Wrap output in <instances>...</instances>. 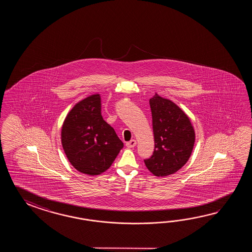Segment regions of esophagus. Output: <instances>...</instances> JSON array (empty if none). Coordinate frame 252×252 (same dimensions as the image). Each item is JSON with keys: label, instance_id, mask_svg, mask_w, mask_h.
Here are the masks:
<instances>
[{"label": "esophagus", "instance_id": "esophagus-1", "mask_svg": "<svg viewBox=\"0 0 252 252\" xmlns=\"http://www.w3.org/2000/svg\"><path fill=\"white\" fill-rule=\"evenodd\" d=\"M137 144V142H136V140L135 139H131V140H129L128 141L127 143H126V146L128 147V149H131V148H134L135 146Z\"/></svg>", "mask_w": 252, "mask_h": 252}]
</instances>
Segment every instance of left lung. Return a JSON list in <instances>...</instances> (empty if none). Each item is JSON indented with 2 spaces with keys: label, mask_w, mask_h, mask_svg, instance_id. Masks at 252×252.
Returning <instances> with one entry per match:
<instances>
[{
  "label": "left lung",
  "mask_w": 252,
  "mask_h": 252,
  "mask_svg": "<svg viewBox=\"0 0 252 252\" xmlns=\"http://www.w3.org/2000/svg\"><path fill=\"white\" fill-rule=\"evenodd\" d=\"M155 150L144 163L151 174L164 177L187 164L193 151L195 132L188 114L157 93L150 98Z\"/></svg>",
  "instance_id": "8db88e82"
}]
</instances>
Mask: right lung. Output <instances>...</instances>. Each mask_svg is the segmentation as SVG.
<instances>
[{
	"mask_svg": "<svg viewBox=\"0 0 252 252\" xmlns=\"http://www.w3.org/2000/svg\"><path fill=\"white\" fill-rule=\"evenodd\" d=\"M101 96L92 94L75 103L61 128V143L77 171L97 176L112 166L124 143L102 119Z\"/></svg>",
	"mask_w": 252,
	"mask_h": 252,
	"instance_id": "1",
	"label": "right lung"
}]
</instances>
